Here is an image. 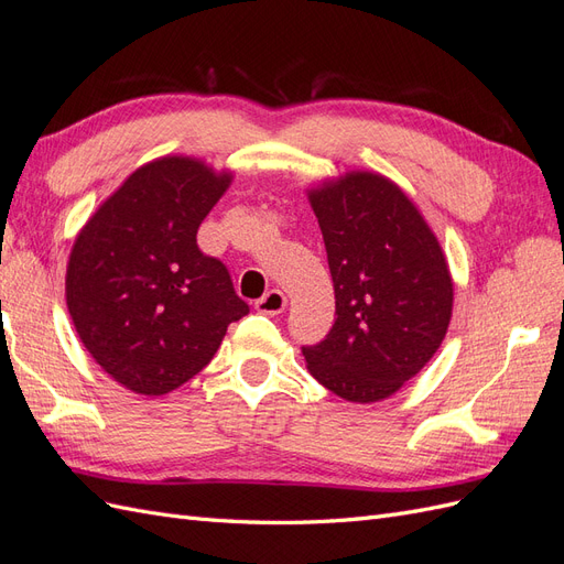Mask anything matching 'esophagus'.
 Here are the masks:
<instances>
[{"mask_svg":"<svg viewBox=\"0 0 564 564\" xmlns=\"http://www.w3.org/2000/svg\"><path fill=\"white\" fill-rule=\"evenodd\" d=\"M286 308V296L280 292V289H270L268 294H263L259 301H256V311L261 315H280Z\"/></svg>","mask_w":564,"mask_h":564,"instance_id":"34e87169","label":"esophagus"}]
</instances>
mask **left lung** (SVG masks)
Segmentation results:
<instances>
[{
	"instance_id": "8db88e82",
	"label": "left lung",
	"mask_w": 564,
	"mask_h": 564,
	"mask_svg": "<svg viewBox=\"0 0 564 564\" xmlns=\"http://www.w3.org/2000/svg\"><path fill=\"white\" fill-rule=\"evenodd\" d=\"M327 247L336 319L303 346L313 377L348 402L390 398L447 334L454 284L445 253L414 202L369 172L311 191Z\"/></svg>"
}]
</instances>
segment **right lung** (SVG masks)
Wrapping results in <instances>:
<instances>
[{
	"instance_id": "obj_1",
	"label": "right lung",
	"mask_w": 564,
	"mask_h": 564,
	"mask_svg": "<svg viewBox=\"0 0 564 564\" xmlns=\"http://www.w3.org/2000/svg\"><path fill=\"white\" fill-rule=\"evenodd\" d=\"M193 158L143 164L77 235L65 299L84 348L141 395H166L212 362L249 305L197 230L230 185Z\"/></svg>"
}]
</instances>
